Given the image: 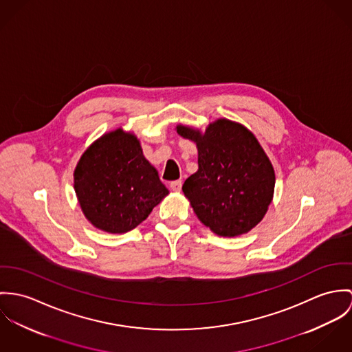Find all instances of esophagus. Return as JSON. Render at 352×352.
Segmentation results:
<instances>
[{"label":"esophagus","mask_w":352,"mask_h":352,"mask_svg":"<svg viewBox=\"0 0 352 352\" xmlns=\"http://www.w3.org/2000/svg\"><path fill=\"white\" fill-rule=\"evenodd\" d=\"M170 188L174 190V192H181L182 189V181H173L170 184Z\"/></svg>","instance_id":"esophagus-1"}]
</instances>
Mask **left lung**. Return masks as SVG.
<instances>
[{"label": "left lung", "instance_id": "obj_1", "mask_svg": "<svg viewBox=\"0 0 352 352\" xmlns=\"http://www.w3.org/2000/svg\"><path fill=\"white\" fill-rule=\"evenodd\" d=\"M177 132L198 148V171L182 186L197 217L220 236L251 231L266 214L275 185L273 166L256 138L226 118L204 135L184 125Z\"/></svg>", "mask_w": 352, "mask_h": 352}]
</instances>
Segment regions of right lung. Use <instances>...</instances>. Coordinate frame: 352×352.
Listing matches in <instances>:
<instances>
[{
	"instance_id": "1",
	"label": "right lung",
	"mask_w": 352,
	"mask_h": 352,
	"mask_svg": "<svg viewBox=\"0 0 352 352\" xmlns=\"http://www.w3.org/2000/svg\"><path fill=\"white\" fill-rule=\"evenodd\" d=\"M74 188L86 219L111 234L138 227L168 195L136 136L121 129L85 151L74 171Z\"/></svg>"
}]
</instances>
